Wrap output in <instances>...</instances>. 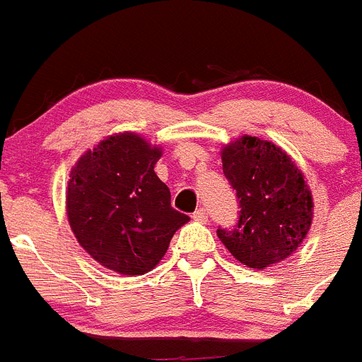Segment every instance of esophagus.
<instances>
[{"label": "esophagus", "mask_w": 362, "mask_h": 362, "mask_svg": "<svg viewBox=\"0 0 362 362\" xmlns=\"http://www.w3.org/2000/svg\"><path fill=\"white\" fill-rule=\"evenodd\" d=\"M192 218L198 222H207V213H205V209H196L192 213Z\"/></svg>", "instance_id": "1"}]
</instances>
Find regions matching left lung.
<instances>
[{"label": "left lung", "mask_w": 362, "mask_h": 362, "mask_svg": "<svg viewBox=\"0 0 362 362\" xmlns=\"http://www.w3.org/2000/svg\"><path fill=\"white\" fill-rule=\"evenodd\" d=\"M221 157L241 211L235 230L221 228L218 239L237 262L258 271L290 258L314 218L299 166L282 147L248 134L226 144Z\"/></svg>", "instance_id": "1"}]
</instances>
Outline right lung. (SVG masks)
Segmentation results:
<instances>
[{
  "label": "right lung",
  "instance_id": "1",
  "mask_svg": "<svg viewBox=\"0 0 362 362\" xmlns=\"http://www.w3.org/2000/svg\"><path fill=\"white\" fill-rule=\"evenodd\" d=\"M163 147L136 132H117L88 149L66 183V218L80 247L103 267L146 274L166 254L173 233L190 221L172 207L157 177Z\"/></svg>",
  "mask_w": 362,
  "mask_h": 362
}]
</instances>
